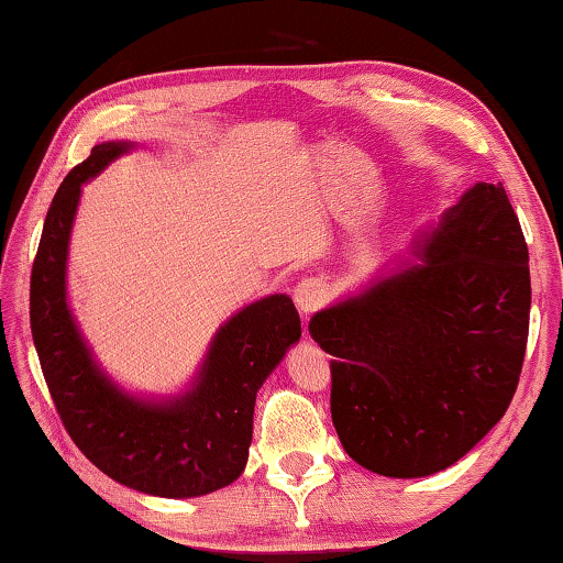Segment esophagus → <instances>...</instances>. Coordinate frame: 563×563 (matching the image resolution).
Wrapping results in <instances>:
<instances>
[{"label":"esophagus","instance_id":"34e87169","mask_svg":"<svg viewBox=\"0 0 563 563\" xmlns=\"http://www.w3.org/2000/svg\"><path fill=\"white\" fill-rule=\"evenodd\" d=\"M328 298H330V288L322 278H305L295 285L292 290V300L298 305L302 316H310V312L320 310L322 305L328 302Z\"/></svg>","mask_w":563,"mask_h":563}]
</instances>
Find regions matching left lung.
I'll use <instances>...</instances> for the list:
<instances>
[{"label": "left lung", "mask_w": 563, "mask_h": 563, "mask_svg": "<svg viewBox=\"0 0 563 563\" xmlns=\"http://www.w3.org/2000/svg\"><path fill=\"white\" fill-rule=\"evenodd\" d=\"M407 265L312 316L330 412L365 470L452 466L507 412L529 338V251L501 184H476Z\"/></svg>", "instance_id": "left-lung-1"}]
</instances>
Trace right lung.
I'll list each match as a JSON object with an SVG mask.
<instances>
[{"label": "right lung", "instance_id": "add662e5", "mask_svg": "<svg viewBox=\"0 0 563 563\" xmlns=\"http://www.w3.org/2000/svg\"><path fill=\"white\" fill-rule=\"evenodd\" d=\"M129 148L126 141L93 146L56 190L32 265V338L56 412L91 464L154 497H201L245 470L255 395L300 340V316L288 295L247 305L216 332L194 387L166 402L113 385L66 305V255L81 184Z\"/></svg>", "mask_w": 563, "mask_h": 563}]
</instances>
